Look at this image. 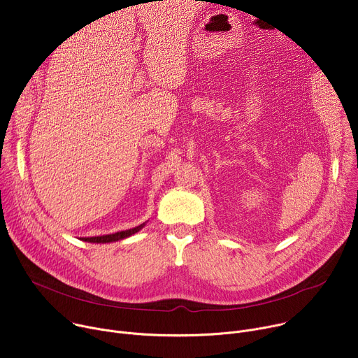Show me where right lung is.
<instances>
[{
  "label": "right lung",
  "mask_w": 358,
  "mask_h": 358,
  "mask_svg": "<svg viewBox=\"0 0 358 358\" xmlns=\"http://www.w3.org/2000/svg\"><path fill=\"white\" fill-rule=\"evenodd\" d=\"M145 225L141 224L136 228H131V229H126V231H120V232H115V234H109V235H101V236H90V238H82V241L85 242H90V243H109V242H116V241H122V239H126L131 235H134L136 232H138Z\"/></svg>",
  "instance_id": "right-lung-1"
}]
</instances>
